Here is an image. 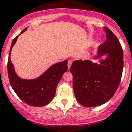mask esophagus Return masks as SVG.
I'll use <instances>...</instances> for the list:
<instances>
[{
  "instance_id": "obj_1",
  "label": "esophagus",
  "mask_w": 132,
  "mask_h": 132,
  "mask_svg": "<svg viewBox=\"0 0 132 132\" xmlns=\"http://www.w3.org/2000/svg\"><path fill=\"white\" fill-rule=\"evenodd\" d=\"M72 64V60H68V70H70V67H71V65Z\"/></svg>"
}]
</instances>
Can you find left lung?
<instances>
[{
    "label": "left lung",
    "mask_w": 132,
    "mask_h": 132,
    "mask_svg": "<svg viewBox=\"0 0 132 132\" xmlns=\"http://www.w3.org/2000/svg\"><path fill=\"white\" fill-rule=\"evenodd\" d=\"M106 41L99 45L94 60L106 55L99 64L90 60H75L70 71L73 88L80 104L87 107L100 106L110 99L119 87L123 68V53L116 35L104 27Z\"/></svg>",
    "instance_id": "8db88e82"
}]
</instances>
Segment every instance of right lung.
Instances as JSON below:
<instances>
[{"instance_id": "add662e5", "label": "right lung", "mask_w": 132, "mask_h": 132, "mask_svg": "<svg viewBox=\"0 0 132 132\" xmlns=\"http://www.w3.org/2000/svg\"><path fill=\"white\" fill-rule=\"evenodd\" d=\"M25 28L12 42L10 49L7 68L10 84L15 93L23 102L34 107H43L50 103L55 96L60 80L68 70V60L56 63L50 66L41 76L35 79H23L16 75L11 60V52L18 38Z\"/></svg>"}]
</instances>
